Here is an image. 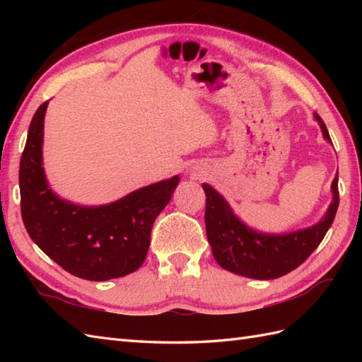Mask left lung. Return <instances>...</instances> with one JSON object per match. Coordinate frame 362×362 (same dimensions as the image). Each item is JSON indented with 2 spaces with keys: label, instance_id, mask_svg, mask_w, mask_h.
Here are the masks:
<instances>
[{
  "label": "left lung",
  "instance_id": "left-lung-1",
  "mask_svg": "<svg viewBox=\"0 0 362 362\" xmlns=\"http://www.w3.org/2000/svg\"><path fill=\"white\" fill-rule=\"evenodd\" d=\"M314 118L320 124L325 140L332 143L325 122L317 113ZM202 188L206 196V238L214 259L226 271L255 280L279 279L302 264L324 240L339 206L336 175L332 183V205L316 226L292 233L266 235L255 232L238 219L226 199L216 189L206 183H204Z\"/></svg>",
  "mask_w": 362,
  "mask_h": 362
}]
</instances>
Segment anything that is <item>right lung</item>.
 <instances>
[{
	"mask_svg": "<svg viewBox=\"0 0 362 362\" xmlns=\"http://www.w3.org/2000/svg\"><path fill=\"white\" fill-rule=\"evenodd\" d=\"M38 107L20 160L21 218L38 247L79 279L105 281L135 272L151 244L153 221L171 201L179 175L134 191L117 202L82 206L60 199L46 182L43 121Z\"/></svg>",
	"mask_w": 362,
	"mask_h": 362,
	"instance_id": "add662e5",
	"label": "right lung"
}]
</instances>
